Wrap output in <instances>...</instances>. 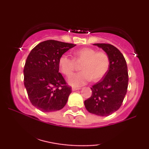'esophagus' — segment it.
Returning a JSON list of instances; mask_svg holds the SVG:
<instances>
[{"mask_svg": "<svg viewBox=\"0 0 149 149\" xmlns=\"http://www.w3.org/2000/svg\"><path fill=\"white\" fill-rule=\"evenodd\" d=\"M79 89H81V87H72V90L74 91H77V90H79Z\"/></svg>", "mask_w": 149, "mask_h": 149, "instance_id": "esophagus-1", "label": "esophagus"}]
</instances>
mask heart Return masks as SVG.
Segmentation results:
<instances>
[{
	"instance_id": "1",
	"label": "heart",
	"mask_w": 149,
	"mask_h": 149,
	"mask_svg": "<svg viewBox=\"0 0 149 149\" xmlns=\"http://www.w3.org/2000/svg\"><path fill=\"white\" fill-rule=\"evenodd\" d=\"M73 56L74 60L66 55H62L58 61L60 71L67 77L70 76L75 69V61L82 62L80 67L82 71L72 74L68 78V83L72 86L84 85L91 79L94 81H98L109 70L110 59L105 52L85 47L74 51Z\"/></svg>"
}]
</instances>
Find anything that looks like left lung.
Here are the masks:
<instances>
[{"label":"left lung","instance_id":"8db88e82","mask_svg":"<svg viewBox=\"0 0 149 149\" xmlns=\"http://www.w3.org/2000/svg\"><path fill=\"white\" fill-rule=\"evenodd\" d=\"M102 48L110 59L108 72L92 86V94L84 104L90 113L107 117L121 107L127 91L128 72L125 59L121 52L111 44H93Z\"/></svg>","mask_w":149,"mask_h":149}]
</instances>
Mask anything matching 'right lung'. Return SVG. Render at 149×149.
<instances>
[{"label":"right lung","mask_w":149,"mask_h":149,"mask_svg":"<svg viewBox=\"0 0 149 149\" xmlns=\"http://www.w3.org/2000/svg\"><path fill=\"white\" fill-rule=\"evenodd\" d=\"M76 45L55 40L40 42L32 49L24 68V86L30 102L42 112L63 109L71 93L59 72V59Z\"/></svg>","instance_id":"right-lung-1"}]
</instances>
